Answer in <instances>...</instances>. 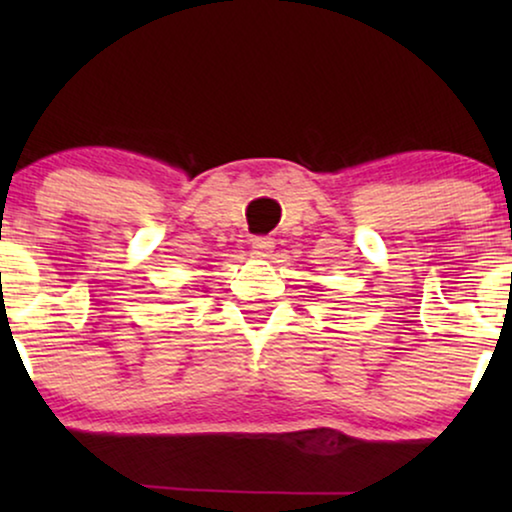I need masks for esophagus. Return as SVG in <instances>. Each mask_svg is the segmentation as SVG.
Segmentation results:
<instances>
[{"label":"esophagus","mask_w":512,"mask_h":512,"mask_svg":"<svg viewBox=\"0 0 512 512\" xmlns=\"http://www.w3.org/2000/svg\"><path fill=\"white\" fill-rule=\"evenodd\" d=\"M272 249H275V240H272V237L263 235V237H254V240H251V251H254V256H258V258L270 256Z\"/></svg>","instance_id":"obj_1"}]
</instances>
